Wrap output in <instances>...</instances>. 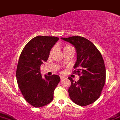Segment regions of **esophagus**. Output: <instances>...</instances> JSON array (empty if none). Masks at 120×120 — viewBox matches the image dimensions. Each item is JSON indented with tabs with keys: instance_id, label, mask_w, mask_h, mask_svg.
Masks as SVG:
<instances>
[{
	"instance_id": "esophagus-1",
	"label": "esophagus",
	"mask_w": 120,
	"mask_h": 120,
	"mask_svg": "<svg viewBox=\"0 0 120 120\" xmlns=\"http://www.w3.org/2000/svg\"><path fill=\"white\" fill-rule=\"evenodd\" d=\"M60 80H64V79H66V77H64V76H60Z\"/></svg>"
}]
</instances>
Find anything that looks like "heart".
I'll return each mask as SVG.
<instances>
[{"label":"heart","mask_w":120,"mask_h":120,"mask_svg":"<svg viewBox=\"0 0 120 120\" xmlns=\"http://www.w3.org/2000/svg\"><path fill=\"white\" fill-rule=\"evenodd\" d=\"M70 48H71V47H70V46H66V47H64V50H67V49H70Z\"/></svg>","instance_id":"heart-1"}]
</instances>
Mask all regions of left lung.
Returning <instances> with one entry per match:
<instances>
[{
	"label": "left lung",
	"mask_w": 120,
	"mask_h": 120,
	"mask_svg": "<svg viewBox=\"0 0 120 120\" xmlns=\"http://www.w3.org/2000/svg\"><path fill=\"white\" fill-rule=\"evenodd\" d=\"M76 49L77 60L73 71L78 74L77 81L69 79L71 86L68 92L70 99L79 106H87L95 102L101 95L106 80V68L101 52L94 44L81 36L61 38Z\"/></svg>",
	"instance_id": "obj_1"
}]
</instances>
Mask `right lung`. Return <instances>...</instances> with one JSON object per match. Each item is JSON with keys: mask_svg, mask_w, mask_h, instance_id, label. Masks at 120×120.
Masks as SVG:
<instances>
[{"mask_svg": "<svg viewBox=\"0 0 120 120\" xmlns=\"http://www.w3.org/2000/svg\"><path fill=\"white\" fill-rule=\"evenodd\" d=\"M58 38L38 36L28 42L19 56L16 78L19 90L27 102L35 107L47 105L52 101L54 91L60 81L58 75L44 78L40 66L47 62L50 51Z\"/></svg>", "mask_w": 120, "mask_h": 120, "instance_id": "add662e5", "label": "right lung"}]
</instances>
